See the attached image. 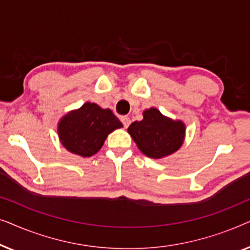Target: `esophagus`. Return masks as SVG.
<instances>
[{"label":"esophagus","mask_w":250,"mask_h":250,"mask_svg":"<svg viewBox=\"0 0 250 250\" xmlns=\"http://www.w3.org/2000/svg\"><path fill=\"white\" fill-rule=\"evenodd\" d=\"M121 121L125 128L128 127V125L131 124V119H129V117H127V116H123V117H121Z\"/></svg>","instance_id":"34e87169"}]
</instances>
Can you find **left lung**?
Listing matches in <instances>:
<instances>
[{
    "mask_svg": "<svg viewBox=\"0 0 250 250\" xmlns=\"http://www.w3.org/2000/svg\"><path fill=\"white\" fill-rule=\"evenodd\" d=\"M127 131L138 148L150 158L172 155L182 146L186 126L180 121H172L150 108L143 112L141 122H134Z\"/></svg>",
    "mask_w": 250,
    "mask_h": 250,
    "instance_id": "1",
    "label": "left lung"
}]
</instances>
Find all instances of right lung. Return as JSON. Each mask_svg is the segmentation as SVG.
Segmentation results:
<instances>
[{"instance_id": "right-lung-1", "label": "right lung", "mask_w": 250, "mask_h": 250, "mask_svg": "<svg viewBox=\"0 0 250 250\" xmlns=\"http://www.w3.org/2000/svg\"><path fill=\"white\" fill-rule=\"evenodd\" d=\"M121 127L123 124L110 109H102L98 104L86 102L61 119L58 134L68 151L91 157L101 149L109 133Z\"/></svg>"}]
</instances>
